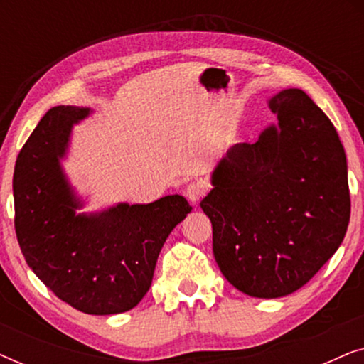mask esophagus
Instances as JSON below:
<instances>
[{
    "instance_id": "34e87169",
    "label": "esophagus",
    "mask_w": 364,
    "mask_h": 364,
    "mask_svg": "<svg viewBox=\"0 0 364 364\" xmlns=\"http://www.w3.org/2000/svg\"><path fill=\"white\" fill-rule=\"evenodd\" d=\"M203 193H205V187H203L200 182H192V183H188V186H187L186 196H187L188 200L193 203V205H197V203L200 202Z\"/></svg>"
}]
</instances>
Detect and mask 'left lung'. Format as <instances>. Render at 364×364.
<instances>
[{"instance_id": "1", "label": "left lung", "mask_w": 364, "mask_h": 364, "mask_svg": "<svg viewBox=\"0 0 364 364\" xmlns=\"http://www.w3.org/2000/svg\"><path fill=\"white\" fill-rule=\"evenodd\" d=\"M267 104L277 122L217 162L200 202L218 268L253 298L310 282L340 248L351 212L346 154L325 112L293 87Z\"/></svg>"}]
</instances>
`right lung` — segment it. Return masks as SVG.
Returning a JSON list of instances; mask_svg holds the SVG:
<instances>
[{"label":"right lung","mask_w":364,"mask_h":364,"mask_svg":"<svg viewBox=\"0 0 364 364\" xmlns=\"http://www.w3.org/2000/svg\"><path fill=\"white\" fill-rule=\"evenodd\" d=\"M92 112L56 106L39 121L14 166V228L24 260L54 295L87 315H116L146 296L164 243L192 207L176 193L79 212L86 200L63 161L73 127Z\"/></svg>","instance_id":"obj_1"}]
</instances>
